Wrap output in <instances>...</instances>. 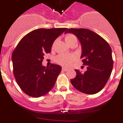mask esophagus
<instances>
[{"label": "esophagus", "instance_id": "34e87169", "mask_svg": "<svg viewBox=\"0 0 123 123\" xmlns=\"http://www.w3.org/2000/svg\"><path fill=\"white\" fill-rule=\"evenodd\" d=\"M62 70L64 71H67L68 70V68H65V67H62Z\"/></svg>", "mask_w": 123, "mask_h": 123}]
</instances>
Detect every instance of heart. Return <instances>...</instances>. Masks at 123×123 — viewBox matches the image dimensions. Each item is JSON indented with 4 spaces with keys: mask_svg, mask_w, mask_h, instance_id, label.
Here are the masks:
<instances>
[{
    "mask_svg": "<svg viewBox=\"0 0 123 123\" xmlns=\"http://www.w3.org/2000/svg\"><path fill=\"white\" fill-rule=\"evenodd\" d=\"M65 41H66L67 43L68 44L69 42L74 40H76V37L74 35L71 34H67L65 36ZM76 59V56L74 55L71 54V55H59L56 58L57 62L59 63V64L62 65H64V66H68L69 64L74 61L75 59Z\"/></svg>",
    "mask_w": 123,
    "mask_h": 123,
    "instance_id": "obj_1",
    "label": "heart"
}]
</instances>
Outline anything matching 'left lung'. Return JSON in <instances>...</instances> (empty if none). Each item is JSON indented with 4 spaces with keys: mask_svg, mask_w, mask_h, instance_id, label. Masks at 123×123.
<instances>
[{
    "mask_svg": "<svg viewBox=\"0 0 123 123\" xmlns=\"http://www.w3.org/2000/svg\"><path fill=\"white\" fill-rule=\"evenodd\" d=\"M67 33L79 38L82 49L81 58L83 65L87 66L84 73L75 69L76 76L71 83L84 93H97L106 84L113 68L111 47L105 39L90 30L70 28L65 32Z\"/></svg>",
    "mask_w": 123,
    "mask_h": 123,
    "instance_id": "left-lung-1",
    "label": "left lung"
}]
</instances>
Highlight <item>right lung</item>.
<instances>
[{"label":"right lung","mask_w":123,"mask_h":123,"mask_svg":"<svg viewBox=\"0 0 123 123\" xmlns=\"http://www.w3.org/2000/svg\"><path fill=\"white\" fill-rule=\"evenodd\" d=\"M67 28H39L26 34L12 55L13 75L18 86L27 95L38 98L49 92L55 84L61 67L42 64L44 56L50 53L55 40Z\"/></svg>","instance_id":"obj_1"}]
</instances>
